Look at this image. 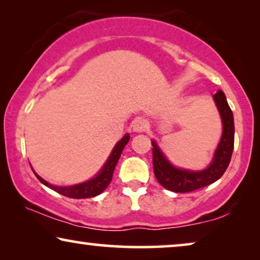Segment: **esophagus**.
<instances>
[{"mask_svg":"<svg viewBox=\"0 0 260 260\" xmlns=\"http://www.w3.org/2000/svg\"><path fill=\"white\" fill-rule=\"evenodd\" d=\"M148 129V122L144 118H137L133 123V130L135 133H143Z\"/></svg>","mask_w":260,"mask_h":260,"instance_id":"34e87169","label":"esophagus"}]
</instances>
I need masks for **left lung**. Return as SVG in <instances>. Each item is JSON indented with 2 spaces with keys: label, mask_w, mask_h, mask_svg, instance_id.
<instances>
[{
  "label": "left lung",
  "mask_w": 260,
  "mask_h": 260,
  "mask_svg": "<svg viewBox=\"0 0 260 260\" xmlns=\"http://www.w3.org/2000/svg\"><path fill=\"white\" fill-rule=\"evenodd\" d=\"M216 108L221 117L222 135L214 151L212 162L204 170H189L177 168L169 162L155 141L152 145V165L156 179L166 189L175 193H187L218 181L230 165L234 147V119L226 95L219 90L213 95Z\"/></svg>",
  "instance_id": "8db88e82"
}]
</instances>
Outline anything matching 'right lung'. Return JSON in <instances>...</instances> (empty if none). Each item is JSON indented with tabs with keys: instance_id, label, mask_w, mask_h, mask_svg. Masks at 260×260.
<instances>
[{
	"instance_id": "1",
	"label": "right lung",
	"mask_w": 260,
	"mask_h": 260,
	"mask_svg": "<svg viewBox=\"0 0 260 260\" xmlns=\"http://www.w3.org/2000/svg\"><path fill=\"white\" fill-rule=\"evenodd\" d=\"M130 140V135L126 134L124 135V137L119 142H117L115 148L112 149L111 154H110L108 161L105 162V165L103 166V168L99 170V173L94 177H92L91 180L85 181V182L73 184V186H54V184L48 183L47 181H45L41 176H39L37 173L34 172L35 176L38 177V180L40 181L42 184H45L46 187L51 188L52 190L56 191V193L65 195L67 198L72 199H87V198H94L105 190V188L109 186L110 182L112 180L113 170L116 168L117 162L120 157L123 149L127 144V142ZM33 169V168H31Z\"/></svg>"
}]
</instances>
